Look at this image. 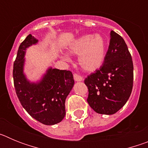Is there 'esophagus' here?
<instances>
[{"mask_svg":"<svg viewBox=\"0 0 148 148\" xmlns=\"http://www.w3.org/2000/svg\"><path fill=\"white\" fill-rule=\"evenodd\" d=\"M73 77H74V80H75V82H82V81H83V78H82L81 75L76 74V73H74Z\"/></svg>","mask_w":148,"mask_h":148,"instance_id":"34e87169","label":"esophagus"}]
</instances>
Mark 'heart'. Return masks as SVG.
Instances as JSON below:
<instances>
[{
	"mask_svg": "<svg viewBox=\"0 0 148 148\" xmlns=\"http://www.w3.org/2000/svg\"><path fill=\"white\" fill-rule=\"evenodd\" d=\"M69 53L78 56V64L84 71L94 72L103 64L107 48L101 35H86L73 40L67 47Z\"/></svg>",
	"mask_w": 148,
	"mask_h": 148,
	"instance_id": "1",
	"label": "heart"
}]
</instances>
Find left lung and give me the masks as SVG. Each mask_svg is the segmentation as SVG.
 I'll return each instance as SVG.
<instances>
[{
  "mask_svg": "<svg viewBox=\"0 0 148 148\" xmlns=\"http://www.w3.org/2000/svg\"><path fill=\"white\" fill-rule=\"evenodd\" d=\"M84 84L88 88L87 102L97 113L114 114L130 98L133 84L131 55L125 40L113 30L103 64L85 78Z\"/></svg>",
  "mask_w": 148,
  "mask_h": 148,
  "instance_id": "1",
  "label": "left lung"
}]
</instances>
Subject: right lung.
<instances>
[{
    "label": "right lung",
    "mask_w": 148,
    "mask_h": 148,
    "mask_svg": "<svg viewBox=\"0 0 148 148\" xmlns=\"http://www.w3.org/2000/svg\"><path fill=\"white\" fill-rule=\"evenodd\" d=\"M38 40L31 34L18 48L13 66V79L17 96L32 118L46 125L58 124L64 118L65 100L74 85L73 73L49 67L40 82L27 80L23 73L27 48Z\"/></svg>",
    "instance_id": "1"
}]
</instances>
